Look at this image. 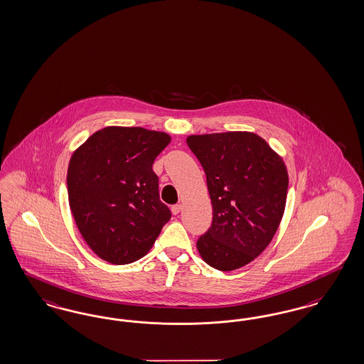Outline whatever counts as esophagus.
Returning <instances> with one entry per match:
<instances>
[{
    "mask_svg": "<svg viewBox=\"0 0 364 364\" xmlns=\"http://www.w3.org/2000/svg\"><path fill=\"white\" fill-rule=\"evenodd\" d=\"M181 208H183V205H181V204H176V205L172 207V213H173V215H178L180 211H181Z\"/></svg>",
    "mask_w": 364,
    "mask_h": 364,
    "instance_id": "obj_1",
    "label": "esophagus"
}]
</instances>
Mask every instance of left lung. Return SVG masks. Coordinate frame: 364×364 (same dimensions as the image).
<instances>
[{
	"label": "left lung",
	"instance_id": "obj_1",
	"mask_svg": "<svg viewBox=\"0 0 364 364\" xmlns=\"http://www.w3.org/2000/svg\"><path fill=\"white\" fill-rule=\"evenodd\" d=\"M207 176L213 225L196 246L220 272L250 264L269 246L285 213L289 176L282 157L251 132L187 137Z\"/></svg>",
	"mask_w": 364,
	"mask_h": 364
}]
</instances>
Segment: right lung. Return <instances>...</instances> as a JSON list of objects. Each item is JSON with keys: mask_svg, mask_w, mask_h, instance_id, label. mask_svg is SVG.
<instances>
[{"mask_svg": "<svg viewBox=\"0 0 364 364\" xmlns=\"http://www.w3.org/2000/svg\"><path fill=\"white\" fill-rule=\"evenodd\" d=\"M169 142L164 132L107 126L73 153L70 210L88 247L103 261L126 264L142 258L171 219L151 169Z\"/></svg>", "mask_w": 364, "mask_h": 364, "instance_id": "1", "label": "right lung"}]
</instances>
